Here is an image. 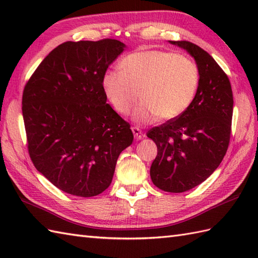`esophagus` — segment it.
<instances>
[{
  "mask_svg": "<svg viewBox=\"0 0 258 258\" xmlns=\"http://www.w3.org/2000/svg\"><path fill=\"white\" fill-rule=\"evenodd\" d=\"M132 132H133V134H134V136H135V139L138 140V141H140V140H142V139L144 138L143 132H142V131H141L139 127H136V126H134V127H132Z\"/></svg>",
  "mask_w": 258,
  "mask_h": 258,
  "instance_id": "34e87169",
  "label": "esophagus"
}]
</instances>
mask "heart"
<instances>
[{
  "instance_id": "heart-1",
  "label": "heart",
  "mask_w": 258,
  "mask_h": 258,
  "mask_svg": "<svg viewBox=\"0 0 258 258\" xmlns=\"http://www.w3.org/2000/svg\"><path fill=\"white\" fill-rule=\"evenodd\" d=\"M120 70L102 76V89L116 112L127 115L140 98L134 120L151 124L160 118L173 119L194 101L200 84L196 63L172 52L144 50L125 56Z\"/></svg>"
}]
</instances>
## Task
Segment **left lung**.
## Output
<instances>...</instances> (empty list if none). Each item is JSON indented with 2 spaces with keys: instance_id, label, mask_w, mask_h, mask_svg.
<instances>
[{
  "instance_id": "obj_1",
  "label": "left lung",
  "mask_w": 258,
  "mask_h": 258,
  "mask_svg": "<svg viewBox=\"0 0 258 258\" xmlns=\"http://www.w3.org/2000/svg\"><path fill=\"white\" fill-rule=\"evenodd\" d=\"M169 43L194 57L200 84L183 114L147 133L157 146L150 174L156 187L183 193L210 177L225 156L234 101L227 75L210 54L187 41Z\"/></svg>"
}]
</instances>
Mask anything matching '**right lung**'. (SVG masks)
<instances>
[{"instance_id":"add662e5","label":"right lung","mask_w":258,"mask_h":258,"mask_svg":"<svg viewBox=\"0 0 258 258\" xmlns=\"http://www.w3.org/2000/svg\"><path fill=\"white\" fill-rule=\"evenodd\" d=\"M126 48L112 38L65 42L27 82L22 113L34 166L65 193L92 197L112 183L133 142L131 125L106 103L102 76Z\"/></svg>"}]
</instances>
